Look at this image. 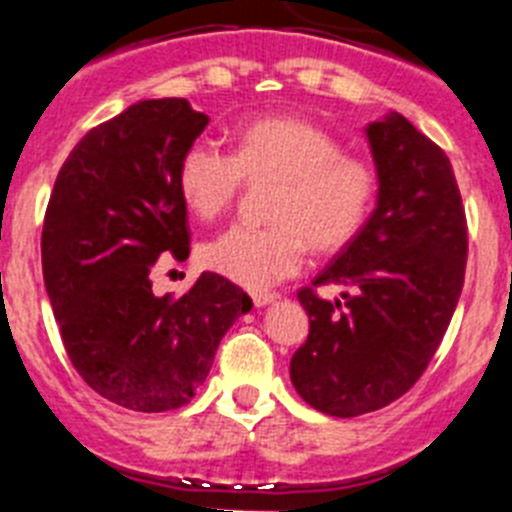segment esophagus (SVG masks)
<instances>
[{
    "label": "esophagus",
    "mask_w": 512,
    "mask_h": 512,
    "mask_svg": "<svg viewBox=\"0 0 512 512\" xmlns=\"http://www.w3.org/2000/svg\"><path fill=\"white\" fill-rule=\"evenodd\" d=\"M251 300L256 307H264L269 305V302H274V295H271V292H259V289H256V292H251Z\"/></svg>",
    "instance_id": "34e87169"
}]
</instances>
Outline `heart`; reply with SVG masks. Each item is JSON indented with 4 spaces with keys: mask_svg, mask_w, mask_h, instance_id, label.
<instances>
[{
    "mask_svg": "<svg viewBox=\"0 0 512 512\" xmlns=\"http://www.w3.org/2000/svg\"><path fill=\"white\" fill-rule=\"evenodd\" d=\"M246 179H277L266 225L238 223L202 248L212 271L251 289L284 282L305 264L307 246L333 253L348 246L372 217L379 174L369 158L302 117L269 115L235 130L233 153L194 140L179 158L176 184L202 220L235 202Z\"/></svg>",
    "mask_w": 512,
    "mask_h": 512,
    "instance_id": "b5f03b06",
    "label": "heart"
}]
</instances>
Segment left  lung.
Returning a JSON list of instances; mask_svg holds the SVG:
<instances>
[{"instance_id":"8db88e82","label":"left lung","mask_w":512,"mask_h":512,"mask_svg":"<svg viewBox=\"0 0 512 512\" xmlns=\"http://www.w3.org/2000/svg\"><path fill=\"white\" fill-rule=\"evenodd\" d=\"M379 174L377 210L336 261L297 292L310 315L289 377L333 418L374 413L428 369L467 271V215L449 156L392 112L366 128ZM343 283L344 300L317 287Z\"/></svg>"}]
</instances>
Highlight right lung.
I'll return each mask as SVG.
<instances>
[{
	"mask_svg": "<svg viewBox=\"0 0 512 512\" xmlns=\"http://www.w3.org/2000/svg\"><path fill=\"white\" fill-rule=\"evenodd\" d=\"M207 122L179 97L133 104L76 143L45 210L43 279L63 348L97 395L138 413L187 405L251 310L215 271L176 300L151 289L158 264L189 256L176 169Z\"/></svg>",
	"mask_w": 512,
	"mask_h": 512,
	"instance_id": "right-lung-1",
	"label": "right lung"
}]
</instances>
